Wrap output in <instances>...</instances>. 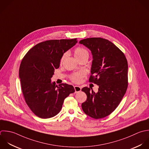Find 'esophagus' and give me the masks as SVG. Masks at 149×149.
Listing matches in <instances>:
<instances>
[{"label":"esophagus","mask_w":149,"mask_h":149,"mask_svg":"<svg viewBox=\"0 0 149 149\" xmlns=\"http://www.w3.org/2000/svg\"><path fill=\"white\" fill-rule=\"evenodd\" d=\"M74 89H75V93L79 92H80L81 91V86H74Z\"/></svg>","instance_id":"34e87169"}]
</instances>
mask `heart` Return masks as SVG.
I'll use <instances>...</instances> for the list:
<instances>
[{"instance_id":"b5f03b06","label":"heart","mask_w":149,"mask_h":149,"mask_svg":"<svg viewBox=\"0 0 149 149\" xmlns=\"http://www.w3.org/2000/svg\"><path fill=\"white\" fill-rule=\"evenodd\" d=\"M74 55L75 56V57L78 60L81 59L83 57H88V56H89V53L87 51V50H86L85 49L81 47H76L74 49ZM67 55H68V52H64L62 54L61 58H60L61 63H62L64 61V60H65V58H66ZM84 77V73H83L82 72H76L71 76L70 79L73 82L76 83V84H79L82 81V79Z\"/></svg>"}]
</instances>
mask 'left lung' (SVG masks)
<instances>
[{"instance_id":"left-lung-1","label":"left lung","mask_w":149,"mask_h":149,"mask_svg":"<svg viewBox=\"0 0 149 149\" xmlns=\"http://www.w3.org/2000/svg\"><path fill=\"white\" fill-rule=\"evenodd\" d=\"M79 43L91 50L93 61L89 81L99 85L97 93L87 87L82 89L87 96L82 109L93 118H103L116 110L127 91V60L124 53L107 39L89 38Z\"/></svg>"}]
</instances>
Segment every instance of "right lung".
<instances>
[{"instance_id": "obj_1", "label": "right lung", "mask_w": 149, "mask_h": 149, "mask_svg": "<svg viewBox=\"0 0 149 149\" xmlns=\"http://www.w3.org/2000/svg\"><path fill=\"white\" fill-rule=\"evenodd\" d=\"M72 39L49 40L36 44L23 57L19 77L25 101L33 113L49 118L61 110L64 99L75 92L67 84L51 82L55 69L60 67L62 54L77 43Z\"/></svg>"}]
</instances>
